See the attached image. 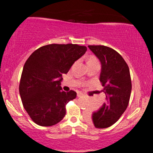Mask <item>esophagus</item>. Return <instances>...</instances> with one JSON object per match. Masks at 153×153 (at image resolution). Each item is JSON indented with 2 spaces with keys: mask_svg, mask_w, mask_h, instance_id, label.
<instances>
[{
  "mask_svg": "<svg viewBox=\"0 0 153 153\" xmlns=\"http://www.w3.org/2000/svg\"><path fill=\"white\" fill-rule=\"evenodd\" d=\"M83 96V94H82V93H81V92H78V93H77V97H82Z\"/></svg>",
  "mask_w": 153,
  "mask_h": 153,
  "instance_id": "1",
  "label": "esophagus"
}]
</instances>
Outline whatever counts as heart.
Returning a JSON list of instances; mask_svg holds the SVG:
<instances>
[{"label": "heart", "mask_w": 153, "mask_h": 153, "mask_svg": "<svg viewBox=\"0 0 153 153\" xmlns=\"http://www.w3.org/2000/svg\"><path fill=\"white\" fill-rule=\"evenodd\" d=\"M88 63H99L97 59L94 56H91L90 58L88 59Z\"/></svg>", "instance_id": "b5f03b06"}]
</instances>
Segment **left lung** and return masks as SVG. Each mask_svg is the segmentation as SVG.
Wrapping results in <instances>:
<instances>
[{
	"mask_svg": "<svg viewBox=\"0 0 153 153\" xmlns=\"http://www.w3.org/2000/svg\"><path fill=\"white\" fill-rule=\"evenodd\" d=\"M88 47L101 63L100 81L106 102L87 117L96 128H108L119 120L128 106L131 91L129 69L123 57L112 48L103 45Z\"/></svg>",
	"mask_w": 153,
	"mask_h": 153,
	"instance_id": "1",
	"label": "left lung"
}]
</instances>
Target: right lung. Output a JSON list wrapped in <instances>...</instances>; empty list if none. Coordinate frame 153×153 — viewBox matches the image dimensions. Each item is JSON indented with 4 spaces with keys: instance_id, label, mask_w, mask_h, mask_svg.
I'll return each mask as SVG.
<instances>
[{
    "instance_id": "add662e5",
    "label": "right lung",
    "mask_w": 153,
    "mask_h": 153,
    "mask_svg": "<svg viewBox=\"0 0 153 153\" xmlns=\"http://www.w3.org/2000/svg\"><path fill=\"white\" fill-rule=\"evenodd\" d=\"M86 51L85 46L52 44L39 48L26 61L19 93L24 108L36 124L53 126L65 116L66 104L76 93L62 91V74Z\"/></svg>"
}]
</instances>
